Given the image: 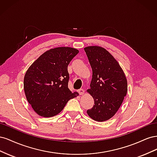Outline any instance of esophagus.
Masks as SVG:
<instances>
[{"label": "esophagus", "instance_id": "1", "mask_svg": "<svg viewBox=\"0 0 157 157\" xmlns=\"http://www.w3.org/2000/svg\"><path fill=\"white\" fill-rule=\"evenodd\" d=\"M77 91H78V92L79 93L80 95H82V94H84V89H82V88L78 90Z\"/></svg>", "mask_w": 157, "mask_h": 157}]
</instances>
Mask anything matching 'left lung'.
Returning a JSON list of instances; mask_svg holds the SVG:
<instances>
[{
  "label": "left lung",
  "mask_w": 157,
  "mask_h": 157,
  "mask_svg": "<svg viewBox=\"0 0 157 157\" xmlns=\"http://www.w3.org/2000/svg\"><path fill=\"white\" fill-rule=\"evenodd\" d=\"M84 51L92 69L87 91L94 99V105L87 113L93 120L103 122L115 115L121 107L127 93V80L117 61L105 48L92 46Z\"/></svg>",
  "instance_id": "left-lung-1"
}]
</instances>
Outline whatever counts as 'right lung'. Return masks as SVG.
Wrapping results in <instances>:
<instances>
[{
	"instance_id": "obj_1",
	"label": "right lung",
	"mask_w": 157,
	"mask_h": 157,
	"mask_svg": "<svg viewBox=\"0 0 157 157\" xmlns=\"http://www.w3.org/2000/svg\"><path fill=\"white\" fill-rule=\"evenodd\" d=\"M78 50L58 47L42 54L24 77L23 86L28 102L38 115L51 117L58 115L71 99L77 97L68 88L67 67Z\"/></svg>"
}]
</instances>
